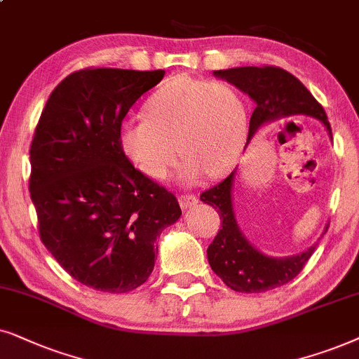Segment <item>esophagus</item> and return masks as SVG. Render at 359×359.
<instances>
[{"label": "esophagus", "mask_w": 359, "mask_h": 359, "mask_svg": "<svg viewBox=\"0 0 359 359\" xmlns=\"http://www.w3.org/2000/svg\"><path fill=\"white\" fill-rule=\"evenodd\" d=\"M197 202H198V198L195 197V195H192V194H182L179 197V203H180V207H182L184 210L192 208Z\"/></svg>", "instance_id": "34e87169"}]
</instances>
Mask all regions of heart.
<instances>
[{"instance_id": "b5f03b06", "label": "heart", "mask_w": 359, "mask_h": 359, "mask_svg": "<svg viewBox=\"0 0 359 359\" xmlns=\"http://www.w3.org/2000/svg\"><path fill=\"white\" fill-rule=\"evenodd\" d=\"M146 119H130L119 130V144L142 174L164 179L184 157L180 177L197 182L228 174L240 161L248 137V107L226 82L175 76L151 95ZM177 149L175 150V147Z\"/></svg>"}]
</instances>
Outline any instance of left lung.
Instances as JSON below:
<instances>
[{"mask_svg": "<svg viewBox=\"0 0 359 359\" xmlns=\"http://www.w3.org/2000/svg\"><path fill=\"white\" fill-rule=\"evenodd\" d=\"M213 74L250 95L256 103L250 119L248 141L255 136L262 124L294 114H305L320 119L332 137V128L322 104L287 70L264 65L215 70ZM235 172L233 170L223 182L200 195L203 203L212 205L218 210L222 219V229H218V235L207 250L208 262L215 274L222 277L229 289L245 294L266 292L290 283L304 269L305 262L315 251V246H310L300 255L287 257H272L256 250L243 235L235 218L231 198ZM327 229L328 224L325 231Z\"/></svg>", "mask_w": 359, "mask_h": 359, "instance_id": "obj_1", "label": "left lung"}]
</instances>
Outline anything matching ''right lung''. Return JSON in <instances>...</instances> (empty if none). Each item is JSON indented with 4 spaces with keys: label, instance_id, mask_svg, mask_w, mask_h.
I'll list each match as a JSON object with an SVG mask.
<instances>
[{
    "label": "right lung",
    "instance_id": "obj_1",
    "mask_svg": "<svg viewBox=\"0 0 359 359\" xmlns=\"http://www.w3.org/2000/svg\"><path fill=\"white\" fill-rule=\"evenodd\" d=\"M164 74L74 72L50 93L31 142L41 240L75 280L102 292L144 284L157 236L182 215L175 195L135 169L119 144L126 113Z\"/></svg>",
    "mask_w": 359,
    "mask_h": 359
}]
</instances>
